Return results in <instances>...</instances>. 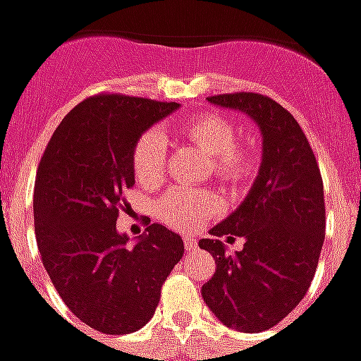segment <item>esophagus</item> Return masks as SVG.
Listing matches in <instances>:
<instances>
[{
  "instance_id": "obj_1",
  "label": "esophagus",
  "mask_w": 361,
  "mask_h": 361,
  "mask_svg": "<svg viewBox=\"0 0 361 361\" xmlns=\"http://www.w3.org/2000/svg\"><path fill=\"white\" fill-rule=\"evenodd\" d=\"M183 245H185V250L188 251H195V247H197V243H195V240H193V238H183Z\"/></svg>"
}]
</instances>
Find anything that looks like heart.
Masks as SVG:
<instances>
[{
	"mask_svg": "<svg viewBox=\"0 0 361 361\" xmlns=\"http://www.w3.org/2000/svg\"><path fill=\"white\" fill-rule=\"evenodd\" d=\"M181 137L211 158L212 173L219 180L238 185L255 170V152L250 145H238L235 126L214 114L188 118L180 127ZM168 158V142L158 129H149L137 139L133 149L135 178L152 185L162 180ZM219 199L201 189L172 188L154 203L157 216L176 230H195L216 214Z\"/></svg>",
	"mask_w": 361,
	"mask_h": 361,
	"instance_id": "b5f03b06",
	"label": "heart"
}]
</instances>
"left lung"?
I'll return each mask as SVG.
<instances>
[{
  "label": "left lung",
  "mask_w": 361,
  "mask_h": 361,
  "mask_svg": "<svg viewBox=\"0 0 361 361\" xmlns=\"http://www.w3.org/2000/svg\"><path fill=\"white\" fill-rule=\"evenodd\" d=\"M209 102L247 114L263 135V160L250 193L199 247L216 269L201 294L230 329L259 333L279 325L310 288L325 240V195L317 160L294 116L255 92L216 94ZM246 240L228 256L220 237Z\"/></svg>",
  "instance_id": "left-lung-1"
}]
</instances>
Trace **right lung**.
<instances>
[{
  "mask_svg": "<svg viewBox=\"0 0 361 361\" xmlns=\"http://www.w3.org/2000/svg\"><path fill=\"white\" fill-rule=\"evenodd\" d=\"M126 94L90 96L61 119L38 164L35 232L46 272L66 305L104 334L139 331L183 257L180 234L150 224L129 245L116 230L133 188V149L152 123L178 110Z\"/></svg>",
  "mask_w": 361,
  "mask_h": 361,
  "instance_id": "1",
  "label": "right lung"
}]
</instances>
